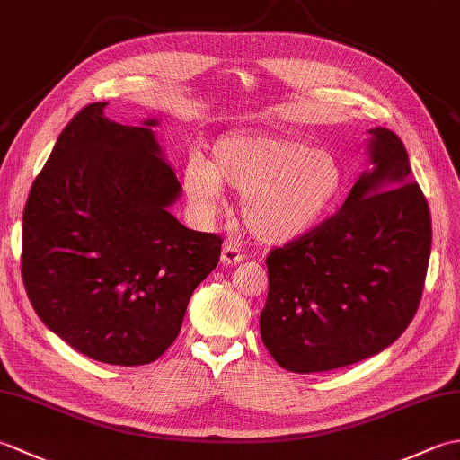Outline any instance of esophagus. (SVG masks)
I'll return each mask as SVG.
<instances>
[{"label":"esophagus","instance_id":"obj_1","mask_svg":"<svg viewBox=\"0 0 460 460\" xmlns=\"http://www.w3.org/2000/svg\"><path fill=\"white\" fill-rule=\"evenodd\" d=\"M243 259H245V255H243V251L239 249V245H235V243L227 241L223 245V251H221V262L223 265H237V262H241Z\"/></svg>","mask_w":460,"mask_h":460}]
</instances>
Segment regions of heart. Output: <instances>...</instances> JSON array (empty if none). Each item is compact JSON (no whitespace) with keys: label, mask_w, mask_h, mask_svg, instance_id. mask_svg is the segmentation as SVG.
<instances>
[{"label":"heart","mask_w":460,"mask_h":460,"mask_svg":"<svg viewBox=\"0 0 460 460\" xmlns=\"http://www.w3.org/2000/svg\"><path fill=\"white\" fill-rule=\"evenodd\" d=\"M223 185L243 193V217L265 243L306 235L326 217L344 190V170L334 154L280 136H239L213 146L211 164L188 160L183 188L201 217L223 208Z\"/></svg>","instance_id":"obj_1"}]
</instances>
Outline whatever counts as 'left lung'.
<instances>
[{
	"mask_svg": "<svg viewBox=\"0 0 460 460\" xmlns=\"http://www.w3.org/2000/svg\"><path fill=\"white\" fill-rule=\"evenodd\" d=\"M374 170L338 213L267 257L261 338L280 367L312 374L379 354L411 324L421 302L431 213L403 142L369 130Z\"/></svg>",
	"mask_w": 460,
	"mask_h": 460,
	"instance_id": "left-lung-1",
	"label": "left lung"
}]
</instances>
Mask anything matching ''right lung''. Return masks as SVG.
I'll use <instances>...</instances> for the list:
<instances>
[{"label": "right lung", "mask_w": 460, "mask_h": 460, "mask_svg": "<svg viewBox=\"0 0 460 460\" xmlns=\"http://www.w3.org/2000/svg\"><path fill=\"white\" fill-rule=\"evenodd\" d=\"M86 104L58 136L23 211L22 277L37 316L102 364L144 366L178 338L223 239L191 231L168 205L180 181L150 126Z\"/></svg>", "instance_id": "add662e5"}]
</instances>
